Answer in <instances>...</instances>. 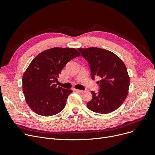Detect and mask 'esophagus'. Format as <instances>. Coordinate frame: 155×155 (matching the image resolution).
Wrapping results in <instances>:
<instances>
[{
  "label": "esophagus",
  "instance_id": "1",
  "mask_svg": "<svg viewBox=\"0 0 155 155\" xmlns=\"http://www.w3.org/2000/svg\"><path fill=\"white\" fill-rule=\"evenodd\" d=\"M73 91L77 92H79V93H82V92H84L83 91L78 90V89H76V88H74V89H73Z\"/></svg>",
  "mask_w": 155,
  "mask_h": 155
}]
</instances>
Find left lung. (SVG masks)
Listing matches in <instances>:
<instances>
[{
    "label": "left lung",
    "mask_w": 155,
    "mask_h": 155,
    "mask_svg": "<svg viewBox=\"0 0 155 155\" xmlns=\"http://www.w3.org/2000/svg\"><path fill=\"white\" fill-rule=\"evenodd\" d=\"M88 61L91 78L99 77V92L91 91L92 99L87 104L91 110L100 114H108L117 109L128 94L130 78L127 68L121 59L112 52L104 49L92 47L78 48Z\"/></svg>",
    "instance_id": "left-lung-1"
}]
</instances>
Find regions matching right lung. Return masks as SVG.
I'll list each match as a JSON object with an SVG mask.
<instances>
[{
  "instance_id": "obj_1",
  "label": "right lung",
  "mask_w": 155,
  "mask_h": 155,
  "mask_svg": "<svg viewBox=\"0 0 155 155\" xmlns=\"http://www.w3.org/2000/svg\"><path fill=\"white\" fill-rule=\"evenodd\" d=\"M80 54L73 48H53L38 54L22 77V91L31 109L51 116L65 107L71 90L57 86L59 74L66 64Z\"/></svg>"
}]
</instances>
